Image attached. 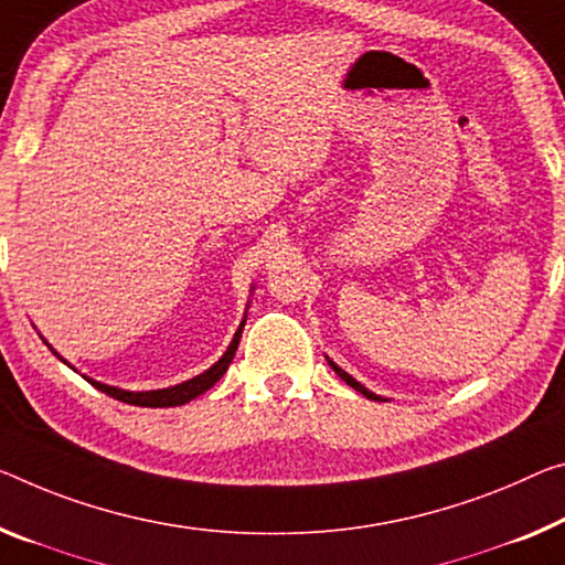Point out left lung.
Here are the masks:
<instances>
[{"label":"left lung","mask_w":565,"mask_h":565,"mask_svg":"<svg viewBox=\"0 0 565 565\" xmlns=\"http://www.w3.org/2000/svg\"><path fill=\"white\" fill-rule=\"evenodd\" d=\"M328 363H331V366H333V371L338 373V376H341V379H343V381H345V384H349V386H353V388H355V392H361L363 396H369V398H373V402H381V398H379L376 394H371L366 386H361V384H359V381H355L353 376H349V373H345L343 369H338V366H335V363H333L331 359H328Z\"/></svg>","instance_id":"1"}]
</instances>
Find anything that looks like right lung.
<instances>
[{
  "label": "right lung",
  "mask_w": 565,
  "mask_h": 565,
  "mask_svg": "<svg viewBox=\"0 0 565 565\" xmlns=\"http://www.w3.org/2000/svg\"><path fill=\"white\" fill-rule=\"evenodd\" d=\"M242 328H245V323H242L237 328V333H234L230 349L224 351V355L220 361L214 363V366L210 371L199 373V376L184 381V384L179 386H171V388H159V392H124V388H116V386H108V384H100V381H93L88 379L90 384L98 388V392L108 394L113 398H118V402H126V404H134V406H181L186 402H192V398H196L199 394L210 392V388L216 384L224 376V371L230 369V363L234 359V351H237L239 345V338H242Z\"/></svg>",
  "instance_id": "right-lung-1"
}]
</instances>
